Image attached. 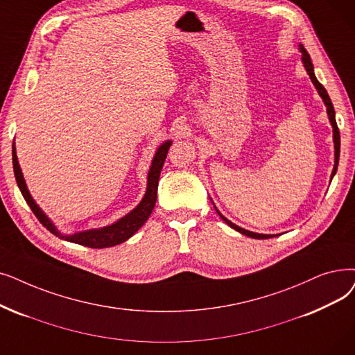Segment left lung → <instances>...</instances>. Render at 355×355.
I'll use <instances>...</instances> for the list:
<instances>
[{
	"label": "left lung",
	"mask_w": 355,
	"mask_h": 355,
	"mask_svg": "<svg viewBox=\"0 0 355 355\" xmlns=\"http://www.w3.org/2000/svg\"><path fill=\"white\" fill-rule=\"evenodd\" d=\"M299 49H300V52H302V62H303V65H304V69H306V72L309 73V76H311V80H312V83H313V85L316 87V89H318V92H319V96L322 97V100H323V103H325V105H327V113H328V117H329V121H331V125H332V129H334V148H335V165H334V169H332V174H331V178H334V175H335V173H336V168H338V162H340V146H341V137H340V130H338V126H336V120H335V110H334V105H332V101H331V98H329V96H328V92H327V89H325V87H323L318 80H316V76H315V72H313V64H312V60H311V56H309V53L306 52V49L303 48V44H300L299 46ZM214 209H216V206H214ZM216 211H218V214L222 218V220L225 222V223H227L230 227L232 229H235V230H238L239 234H242V235H245V236H250V238H254V239H268V238H274V236H277V235H264V234H255V232H251V230H246V229H243V227H239L238 225H235V223H232L230 220H227L225 216L216 209Z\"/></svg>",
	"instance_id": "1"
}]
</instances>
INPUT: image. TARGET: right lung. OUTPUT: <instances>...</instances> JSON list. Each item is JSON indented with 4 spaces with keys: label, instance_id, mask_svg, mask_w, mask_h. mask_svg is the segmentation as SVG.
<instances>
[{
    "label": "right lung",
    "instance_id": "add662e5",
    "mask_svg": "<svg viewBox=\"0 0 355 355\" xmlns=\"http://www.w3.org/2000/svg\"><path fill=\"white\" fill-rule=\"evenodd\" d=\"M171 141L164 142L158 150L155 152V157L152 159L149 173H148V184H146V193L142 198V202L137 205L130 213H128L126 216H123L121 219H119L117 222L104 226V227H98V229H88V230H83V232H76L73 235H64L60 234L59 230L56 229V226L52 223V220L43 213V210L36 205V202L33 200L32 194H30L26 181L21 173V168L17 159V153H15V145L12 142V168H14V177L15 181H17V186L24 197V200L27 202V205L32 209V211L35 213L36 218L39 219V222L49 230L51 234H53L55 236L68 241V242H73V243H80L84 246H88V248H110V246L123 243L125 241H128L133 234L137 232V229L142 227V225L148 220V218L150 216L153 207H155L157 203V191H158V181H159V174L162 165L165 162L166 153L169 146H171Z\"/></svg>",
    "mask_w": 355,
    "mask_h": 355
}]
</instances>
